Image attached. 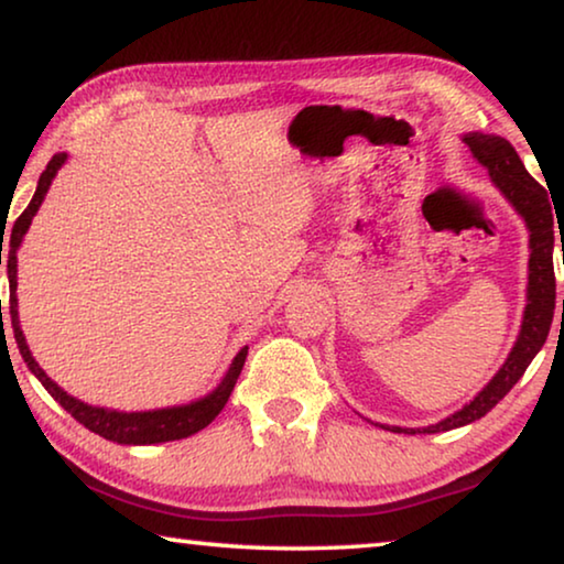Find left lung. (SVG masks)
I'll use <instances>...</instances> for the list:
<instances>
[{
	"instance_id": "8db88e82",
	"label": "left lung",
	"mask_w": 564,
	"mask_h": 564,
	"mask_svg": "<svg viewBox=\"0 0 564 564\" xmlns=\"http://www.w3.org/2000/svg\"><path fill=\"white\" fill-rule=\"evenodd\" d=\"M467 148L473 150V155L478 158L490 173V178L496 181V186L501 188L517 212L527 219L529 227V245H531V258H529V304L523 312L521 335L513 345L509 360L503 362V368L496 372V378L467 403L463 411L452 414L444 422L426 426L424 432H447L455 426H465L475 422V419L486 416L513 386L519 383V378L527 372L529 362L534 360V355L542 350L546 335H550L552 316H554V263H552V250H554V214L550 196L542 186L531 178V173L523 169L521 158L517 150L511 148L509 140L498 138V134H465ZM564 252V242H562ZM562 314H564V301H562ZM391 432H409L401 426H383ZM409 434H416L411 430Z\"/></svg>"
}]
</instances>
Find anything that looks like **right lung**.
Segmentation results:
<instances>
[{
    "label": "right lung",
    "mask_w": 564,
    "mask_h": 564,
    "mask_svg": "<svg viewBox=\"0 0 564 564\" xmlns=\"http://www.w3.org/2000/svg\"><path fill=\"white\" fill-rule=\"evenodd\" d=\"M63 161H66V155L61 153V155H53L51 163L45 165V171L41 173V181H37L33 202L28 204V209L20 214L18 221H14L12 237H10V252H7V275H10V314H12L14 339H18L20 355L25 358L28 368L35 372V378L45 386V391L51 393L53 399L58 401L61 406L76 419L78 424H84L86 430L99 434V437H105L109 442H117V444H155V442L184 440V437H188V434L204 430L206 424H212L214 416H217L219 411L225 409L229 393H232L237 378H240L245 358H248V347H242L240 355H237V358L232 360V365H229L227 376L221 378L217 391L206 395V399L196 401V403H188V406H178V409L122 414V411H107V409H97V406H86V403L76 401L74 395L61 391V388L45 376V370L35 362L33 355H30V347L25 343V337H22V329L18 327V296H14V291H18V248L22 242V235L28 232L30 221H33V217H35L37 206H41V202H43L47 186H51L55 171L61 169ZM2 242H4V237H2ZM0 265H2V245H0ZM0 304H2V301H0Z\"/></svg>",
    "instance_id": "right-lung-1"
}]
</instances>
